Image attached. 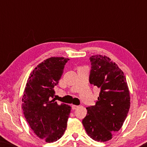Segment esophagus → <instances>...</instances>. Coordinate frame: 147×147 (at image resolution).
Returning <instances> with one entry per match:
<instances>
[{
	"label": "esophagus",
	"mask_w": 147,
	"mask_h": 147,
	"mask_svg": "<svg viewBox=\"0 0 147 147\" xmlns=\"http://www.w3.org/2000/svg\"><path fill=\"white\" fill-rule=\"evenodd\" d=\"M78 108V106H76V105H71L72 110H76V109H77Z\"/></svg>",
	"instance_id": "1"
}]
</instances>
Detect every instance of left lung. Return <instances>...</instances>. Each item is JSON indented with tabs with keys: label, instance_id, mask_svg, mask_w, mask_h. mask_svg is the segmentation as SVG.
<instances>
[{
	"label": "left lung",
	"instance_id": "8db88e82",
	"mask_svg": "<svg viewBox=\"0 0 147 147\" xmlns=\"http://www.w3.org/2000/svg\"><path fill=\"white\" fill-rule=\"evenodd\" d=\"M89 81L100 90L94 106L86 108L82 124L88 136L98 142L112 139L121 128L130 106L129 90L123 71L106 56L92 55Z\"/></svg>",
	"mask_w": 147,
	"mask_h": 147
}]
</instances>
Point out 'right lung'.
<instances>
[{
    "instance_id": "1",
    "label": "right lung",
    "mask_w": 147,
    "mask_h": 147,
    "mask_svg": "<svg viewBox=\"0 0 147 147\" xmlns=\"http://www.w3.org/2000/svg\"><path fill=\"white\" fill-rule=\"evenodd\" d=\"M67 58L53 57L31 72L23 96L22 108L28 124L38 137L47 142L59 140L67 127L71 106L55 101L54 88L63 73Z\"/></svg>"
}]
</instances>
